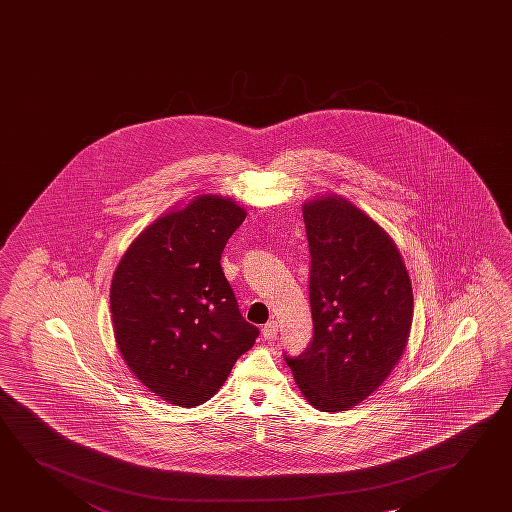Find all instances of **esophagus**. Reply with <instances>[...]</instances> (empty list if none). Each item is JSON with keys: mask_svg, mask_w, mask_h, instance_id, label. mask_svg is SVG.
Listing matches in <instances>:
<instances>
[{"mask_svg": "<svg viewBox=\"0 0 512 512\" xmlns=\"http://www.w3.org/2000/svg\"><path fill=\"white\" fill-rule=\"evenodd\" d=\"M276 334H278V322H267L264 329H262V336H264V340L273 341L276 338Z\"/></svg>", "mask_w": 512, "mask_h": 512, "instance_id": "34e87169", "label": "esophagus"}]
</instances>
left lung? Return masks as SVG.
<instances>
[{
    "label": "left lung",
    "mask_w": 512,
    "mask_h": 512,
    "mask_svg": "<svg viewBox=\"0 0 512 512\" xmlns=\"http://www.w3.org/2000/svg\"><path fill=\"white\" fill-rule=\"evenodd\" d=\"M303 218L313 338L303 354L283 357L313 407L340 412L377 391L400 361L412 283L393 239L349 200H310Z\"/></svg>",
    "instance_id": "8db88e82"
}]
</instances>
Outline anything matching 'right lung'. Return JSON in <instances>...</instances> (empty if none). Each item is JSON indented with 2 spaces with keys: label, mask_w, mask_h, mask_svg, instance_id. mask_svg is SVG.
Segmentation results:
<instances>
[{
  "label": "right lung",
  "mask_w": 512,
  "mask_h": 512,
  "mask_svg": "<svg viewBox=\"0 0 512 512\" xmlns=\"http://www.w3.org/2000/svg\"><path fill=\"white\" fill-rule=\"evenodd\" d=\"M246 211L199 195L142 230L111 283L119 352L149 391L178 407L208 401L259 329L243 319L220 259Z\"/></svg>",
  "instance_id": "obj_1"
}]
</instances>
